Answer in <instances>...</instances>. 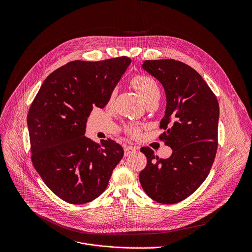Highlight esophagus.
Here are the masks:
<instances>
[{"instance_id": "obj_1", "label": "esophagus", "mask_w": 252, "mask_h": 252, "mask_svg": "<svg viewBox=\"0 0 252 252\" xmlns=\"http://www.w3.org/2000/svg\"><path fill=\"white\" fill-rule=\"evenodd\" d=\"M138 148L137 147H134V146H126L125 148H124V155L125 156H129L132 152H134V151H136Z\"/></svg>"}]
</instances>
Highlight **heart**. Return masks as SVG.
I'll use <instances>...</instances> for the list:
<instances>
[{
	"instance_id": "b5f03b06",
	"label": "heart",
	"mask_w": 252,
	"mask_h": 252,
	"mask_svg": "<svg viewBox=\"0 0 252 252\" xmlns=\"http://www.w3.org/2000/svg\"><path fill=\"white\" fill-rule=\"evenodd\" d=\"M132 85L138 91L142 99L146 103L152 100H159L160 97V90L157 82L154 78L147 76V75H141L136 76L132 80ZM115 96V91H113L109 96V102H112ZM127 131L133 137H138L140 135V127L136 125H130L127 128Z\"/></svg>"
}]
</instances>
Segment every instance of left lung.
<instances>
[{"label": "left lung", "mask_w": 252, "mask_h": 252, "mask_svg": "<svg viewBox=\"0 0 252 252\" xmlns=\"http://www.w3.org/2000/svg\"><path fill=\"white\" fill-rule=\"evenodd\" d=\"M142 68L165 90L167 104L160 127L166 133L161 138L173 153L168 159H159L152 149L142 147L147 164L140 173V182L152 200L179 203L198 189L214 164L218 102L203 77L180 61L147 60Z\"/></svg>", "instance_id": "8db88e82"}]
</instances>
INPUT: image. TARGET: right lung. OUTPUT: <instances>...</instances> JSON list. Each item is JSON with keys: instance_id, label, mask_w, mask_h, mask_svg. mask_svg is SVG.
<instances>
[{"instance_id": "add662e5", "label": "right lung", "mask_w": 252, "mask_h": 252, "mask_svg": "<svg viewBox=\"0 0 252 252\" xmlns=\"http://www.w3.org/2000/svg\"><path fill=\"white\" fill-rule=\"evenodd\" d=\"M128 57L72 61L43 81L29 109L32 161L45 185L70 204L88 203L107 188L123 157L120 144L85 137L94 107L103 108L131 64Z\"/></svg>"}]
</instances>
